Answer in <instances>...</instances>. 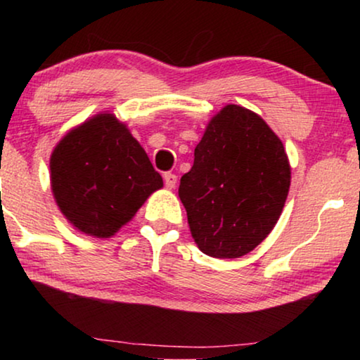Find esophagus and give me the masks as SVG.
I'll return each mask as SVG.
<instances>
[{
	"mask_svg": "<svg viewBox=\"0 0 360 360\" xmlns=\"http://www.w3.org/2000/svg\"><path fill=\"white\" fill-rule=\"evenodd\" d=\"M164 181H165V186L169 190H172V188H175V185H176V175H174V174H165L164 175Z\"/></svg>",
	"mask_w": 360,
	"mask_h": 360,
	"instance_id": "esophagus-1",
	"label": "esophagus"
}]
</instances>
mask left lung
<instances>
[{"label": "left lung", "mask_w": 360, "mask_h": 360, "mask_svg": "<svg viewBox=\"0 0 360 360\" xmlns=\"http://www.w3.org/2000/svg\"><path fill=\"white\" fill-rule=\"evenodd\" d=\"M290 180L280 137L257 112L226 105L210 120L179 186L198 249L216 259L254 250L277 224Z\"/></svg>", "instance_id": "left-lung-1"}]
</instances>
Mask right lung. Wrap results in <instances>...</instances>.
I'll list each match as a JSON object with an SVG mask.
<instances>
[{"mask_svg": "<svg viewBox=\"0 0 360 360\" xmlns=\"http://www.w3.org/2000/svg\"><path fill=\"white\" fill-rule=\"evenodd\" d=\"M164 186L129 127L98 112L67 132L51 155L53 200L73 228L106 239Z\"/></svg>", "mask_w": 360, "mask_h": 360, "instance_id": "1", "label": "right lung"}]
</instances>
